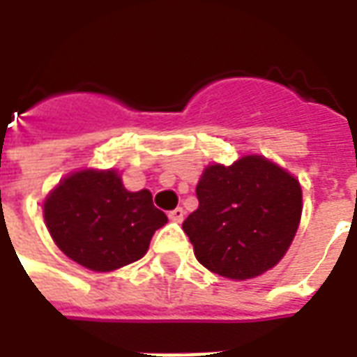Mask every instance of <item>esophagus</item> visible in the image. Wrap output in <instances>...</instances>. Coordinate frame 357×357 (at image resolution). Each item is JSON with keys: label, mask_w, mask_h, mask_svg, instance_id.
<instances>
[{"label": "esophagus", "mask_w": 357, "mask_h": 357, "mask_svg": "<svg viewBox=\"0 0 357 357\" xmlns=\"http://www.w3.org/2000/svg\"><path fill=\"white\" fill-rule=\"evenodd\" d=\"M168 218H170L172 222H183V218H185V210L183 208H176V210H172L170 214H168Z\"/></svg>", "instance_id": "esophagus-1"}]
</instances>
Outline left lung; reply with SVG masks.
I'll list each match as a JSON object with an SVG mask.
<instances>
[{
	"label": "left lung",
	"instance_id": "8db88e82",
	"mask_svg": "<svg viewBox=\"0 0 357 357\" xmlns=\"http://www.w3.org/2000/svg\"><path fill=\"white\" fill-rule=\"evenodd\" d=\"M197 199L199 208L183 222L195 256L206 269L235 281L277 266L302 216L298 179L262 155L206 166Z\"/></svg>",
	"mask_w": 357,
	"mask_h": 357
}]
</instances>
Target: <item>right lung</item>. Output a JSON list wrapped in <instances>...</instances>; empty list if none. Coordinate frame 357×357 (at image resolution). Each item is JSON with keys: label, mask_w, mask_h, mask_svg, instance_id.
<instances>
[{"label": "right lung", "mask_w": 357, "mask_h": 357, "mask_svg": "<svg viewBox=\"0 0 357 357\" xmlns=\"http://www.w3.org/2000/svg\"><path fill=\"white\" fill-rule=\"evenodd\" d=\"M43 218L55 245L91 271L137 262L168 222L149 189L128 191L112 168L68 174L45 197Z\"/></svg>", "instance_id": "right-lung-1"}]
</instances>
